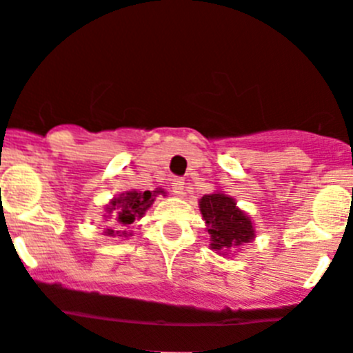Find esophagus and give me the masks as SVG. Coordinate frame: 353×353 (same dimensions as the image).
Instances as JSON below:
<instances>
[{
    "mask_svg": "<svg viewBox=\"0 0 353 353\" xmlns=\"http://www.w3.org/2000/svg\"><path fill=\"white\" fill-rule=\"evenodd\" d=\"M170 186H172L174 195H177V196H183L184 195V181L183 179H172Z\"/></svg>",
    "mask_w": 353,
    "mask_h": 353,
    "instance_id": "obj_1",
    "label": "esophagus"
}]
</instances>
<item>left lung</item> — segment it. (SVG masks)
Returning a JSON list of instances; mask_svg holds the SVG:
<instances>
[{
  "label": "left lung",
  "mask_w": 353,
  "mask_h": 353,
  "mask_svg": "<svg viewBox=\"0 0 353 353\" xmlns=\"http://www.w3.org/2000/svg\"><path fill=\"white\" fill-rule=\"evenodd\" d=\"M199 208L209 234V248L218 255H236L237 250L255 239V223L250 214L237 208L236 199L221 190L202 196Z\"/></svg>",
  "instance_id": "8db88e82"
}]
</instances>
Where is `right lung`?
Segmentation results:
<instances>
[{
  "instance_id": "right-lung-1",
  "label": "right lung",
  "mask_w": 353,
  "mask_h": 353,
  "mask_svg": "<svg viewBox=\"0 0 353 353\" xmlns=\"http://www.w3.org/2000/svg\"><path fill=\"white\" fill-rule=\"evenodd\" d=\"M158 195H167L163 188H157L153 192H137V190H130V192L121 193L119 196H114L109 204L105 205V220L109 221L112 216L114 223L103 228V236L107 237H128L133 236V230H128L130 225L135 223V220L144 218L145 211L153 205L154 199Z\"/></svg>"
}]
</instances>
